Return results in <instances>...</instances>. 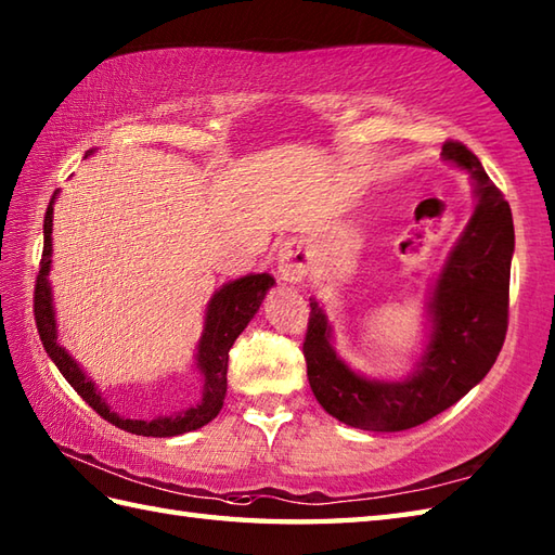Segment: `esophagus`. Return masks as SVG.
<instances>
[{"instance_id":"34e87169","label":"esophagus","mask_w":555,"mask_h":555,"mask_svg":"<svg viewBox=\"0 0 555 555\" xmlns=\"http://www.w3.org/2000/svg\"><path fill=\"white\" fill-rule=\"evenodd\" d=\"M276 259H279V274L284 281H302L310 274L312 257L300 243L281 245Z\"/></svg>"}]
</instances>
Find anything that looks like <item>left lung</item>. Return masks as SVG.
<instances>
[{
  "instance_id": "left-lung-1",
  "label": "left lung",
  "mask_w": 555,
  "mask_h": 555,
  "mask_svg": "<svg viewBox=\"0 0 555 555\" xmlns=\"http://www.w3.org/2000/svg\"><path fill=\"white\" fill-rule=\"evenodd\" d=\"M441 157L469 173L475 211L429 291L427 340L412 372L403 379H370L352 370L334 348L324 308L310 298L302 346L310 388L328 415L348 427L403 431L424 424L485 379L503 348L515 253L511 205L465 145L451 140Z\"/></svg>"
}]
</instances>
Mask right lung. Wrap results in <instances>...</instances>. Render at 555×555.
Listing matches in <instances>:
<instances>
[{
  "mask_svg": "<svg viewBox=\"0 0 555 555\" xmlns=\"http://www.w3.org/2000/svg\"><path fill=\"white\" fill-rule=\"evenodd\" d=\"M95 150H88L86 157H90ZM59 191H54L50 205L44 211V247H42V262L38 284H35V324H38V334L47 356L64 374V379L76 388L78 396L98 412L100 417L112 422L114 427L124 431H131L138 436H179L185 431H193L205 427L207 422L219 415L227 398V370H229V350L233 340L243 334L247 322L257 314L259 305H262L267 291L276 284L271 274H245L235 281L223 284L215 296L209 298L205 310V324L203 336L197 340L195 348V367L203 374V398L199 403L188 408L176 415H164L155 420H131L121 417L119 412L109 408L107 400L98 391L95 382L90 379L86 370L68 356L66 348L59 346V328H56V312H54V298H52V284H50V269H52V215Z\"/></svg>",
  "mask_w": 555,
  "mask_h": 555,
  "instance_id": "right-lung-1",
  "label": "right lung"
}]
</instances>
